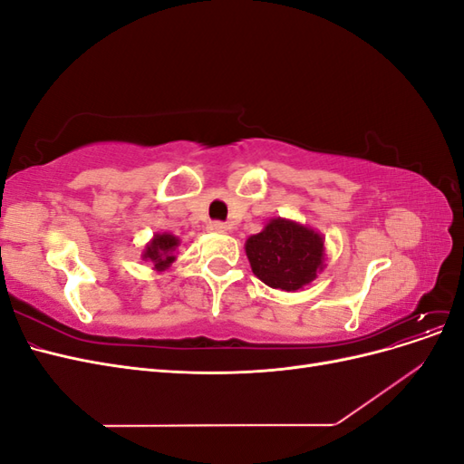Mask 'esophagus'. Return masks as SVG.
<instances>
[{
	"instance_id": "esophagus-1",
	"label": "esophagus",
	"mask_w": 464,
	"mask_h": 464,
	"mask_svg": "<svg viewBox=\"0 0 464 464\" xmlns=\"http://www.w3.org/2000/svg\"><path fill=\"white\" fill-rule=\"evenodd\" d=\"M208 230H213V232H227L228 227H227V222L213 220V222H208Z\"/></svg>"
}]
</instances>
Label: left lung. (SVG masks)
<instances>
[{"mask_svg": "<svg viewBox=\"0 0 464 464\" xmlns=\"http://www.w3.org/2000/svg\"><path fill=\"white\" fill-rule=\"evenodd\" d=\"M251 271L266 286L300 290L310 285L323 269V237L285 218H275L265 230L246 242Z\"/></svg>", "mask_w": 464, "mask_h": 464, "instance_id": "left-lung-1", "label": "left lung"}]
</instances>
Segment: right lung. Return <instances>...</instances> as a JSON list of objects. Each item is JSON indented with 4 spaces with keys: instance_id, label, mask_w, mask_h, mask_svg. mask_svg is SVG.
Listing matches in <instances>:
<instances>
[{
    "instance_id": "add662e5",
    "label": "right lung",
    "mask_w": 464,
    "mask_h": 464,
    "mask_svg": "<svg viewBox=\"0 0 464 464\" xmlns=\"http://www.w3.org/2000/svg\"><path fill=\"white\" fill-rule=\"evenodd\" d=\"M179 240L172 234H157L154 240L147 246L143 257L152 261L154 269L164 271L166 266H170V263L176 259L174 257V249L178 247Z\"/></svg>"
}]
</instances>
